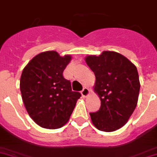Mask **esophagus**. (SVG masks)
Segmentation results:
<instances>
[{
  "label": "esophagus",
  "instance_id": "esophagus-1",
  "mask_svg": "<svg viewBox=\"0 0 157 157\" xmlns=\"http://www.w3.org/2000/svg\"><path fill=\"white\" fill-rule=\"evenodd\" d=\"M81 94H82V97L86 98V97H87L88 95L90 94V90H89L87 87H84L83 90H82Z\"/></svg>",
  "mask_w": 157,
  "mask_h": 157
}]
</instances>
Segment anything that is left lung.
<instances>
[{
  "label": "left lung",
  "mask_w": 157,
  "mask_h": 157,
  "mask_svg": "<svg viewBox=\"0 0 157 157\" xmlns=\"http://www.w3.org/2000/svg\"><path fill=\"white\" fill-rule=\"evenodd\" d=\"M85 61L95 75L93 87L101 100L99 111L90 113L91 122L99 131L118 130L128 123L138 103L140 83L136 67L115 51L87 55Z\"/></svg>",
  "instance_id": "obj_1"
}]
</instances>
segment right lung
<instances>
[{
  "label": "right lung",
  "mask_w": 157,
  "mask_h": 157,
  "mask_svg": "<svg viewBox=\"0 0 157 157\" xmlns=\"http://www.w3.org/2000/svg\"><path fill=\"white\" fill-rule=\"evenodd\" d=\"M71 55L60 56L50 50L37 54L22 71L20 90L30 118L37 125L57 129L67 124L73 112L79 92L72 91L71 82L63 73Z\"/></svg>",
  "instance_id": "right-lung-1"
}]
</instances>
